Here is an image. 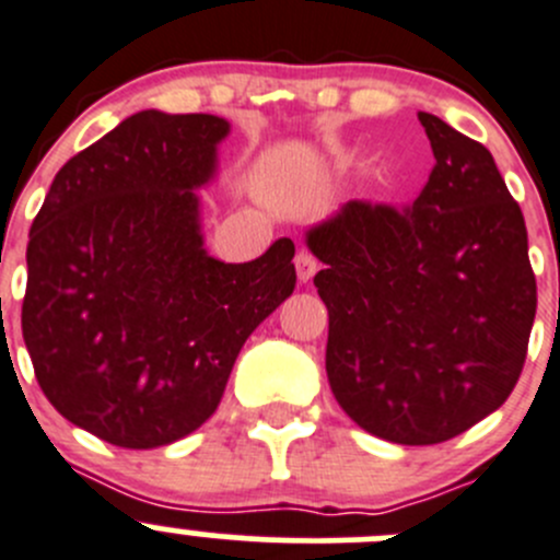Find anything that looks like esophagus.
Instances as JSON below:
<instances>
[{
  "instance_id": "34e87169",
  "label": "esophagus",
  "mask_w": 560,
  "mask_h": 560,
  "mask_svg": "<svg viewBox=\"0 0 560 560\" xmlns=\"http://www.w3.org/2000/svg\"><path fill=\"white\" fill-rule=\"evenodd\" d=\"M293 264H296V275L302 282L313 280V275L318 272V261H315L313 253H307V250H299L296 258H293Z\"/></svg>"
}]
</instances>
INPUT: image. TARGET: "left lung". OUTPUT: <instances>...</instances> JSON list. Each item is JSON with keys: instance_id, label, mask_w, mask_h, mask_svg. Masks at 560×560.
<instances>
[{"instance_id": "8db88e82", "label": "left lung", "mask_w": 560, "mask_h": 560, "mask_svg": "<svg viewBox=\"0 0 560 560\" xmlns=\"http://www.w3.org/2000/svg\"><path fill=\"white\" fill-rule=\"evenodd\" d=\"M419 121L435 165L417 201H348L307 231L331 392L359 428L406 446L506 402L536 315L528 231L492 154L439 116Z\"/></svg>"}]
</instances>
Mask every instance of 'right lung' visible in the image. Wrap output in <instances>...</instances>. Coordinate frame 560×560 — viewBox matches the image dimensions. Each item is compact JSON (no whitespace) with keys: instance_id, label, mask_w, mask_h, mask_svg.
<instances>
[{"instance_id":"obj_1","label":"right lung","mask_w":560,"mask_h":560,"mask_svg":"<svg viewBox=\"0 0 560 560\" xmlns=\"http://www.w3.org/2000/svg\"><path fill=\"white\" fill-rule=\"evenodd\" d=\"M229 121L138 110L59 168L26 247L21 307L43 395L125 450L174 444L220 406L247 337L296 285L293 242L223 264L196 187Z\"/></svg>"}]
</instances>
